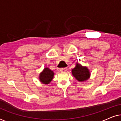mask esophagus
I'll use <instances>...</instances> for the list:
<instances>
[{
    "mask_svg": "<svg viewBox=\"0 0 121 121\" xmlns=\"http://www.w3.org/2000/svg\"><path fill=\"white\" fill-rule=\"evenodd\" d=\"M59 70H60L61 72H65L67 70V68H60Z\"/></svg>",
    "mask_w": 121,
    "mask_h": 121,
    "instance_id": "obj_1",
    "label": "esophagus"
}]
</instances>
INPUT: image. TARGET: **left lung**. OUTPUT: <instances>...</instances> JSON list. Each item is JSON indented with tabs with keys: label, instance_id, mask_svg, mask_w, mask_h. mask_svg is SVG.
I'll list each match as a JSON object with an SVG mask.
<instances>
[{
	"label": "left lung",
	"instance_id": "left-lung-1",
	"mask_svg": "<svg viewBox=\"0 0 121 121\" xmlns=\"http://www.w3.org/2000/svg\"><path fill=\"white\" fill-rule=\"evenodd\" d=\"M73 77L79 82H84L88 80L90 77V72L86 66L77 63L75 68L72 70Z\"/></svg>",
	"mask_w": 121,
	"mask_h": 121
}]
</instances>
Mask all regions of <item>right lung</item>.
<instances>
[{
  "label": "right lung",
  "mask_w": 121,
  "mask_h": 121,
  "mask_svg": "<svg viewBox=\"0 0 121 121\" xmlns=\"http://www.w3.org/2000/svg\"><path fill=\"white\" fill-rule=\"evenodd\" d=\"M54 73L49 68L46 67L39 74V80L43 84H48L53 79Z\"/></svg>",
  "instance_id": "right-lung-1"
}]
</instances>
